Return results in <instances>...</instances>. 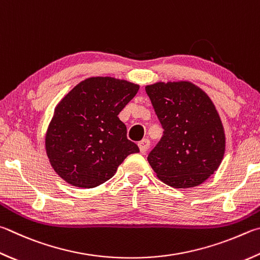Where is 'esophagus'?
Instances as JSON below:
<instances>
[{"label": "esophagus", "instance_id": "esophagus-1", "mask_svg": "<svg viewBox=\"0 0 260 260\" xmlns=\"http://www.w3.org/2000/svg\"><path fill=\"white\" fill-rule=\"evenodd\" d=\"M139 148L141 153H146L150 148V141L148 139H144L139 143Z\"/></svg>", "mask_w": 260, "mask_h": 260}]
</instances>
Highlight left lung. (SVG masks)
<instances>
[{
    "label": "left lung",
    "instance_id": "1",
    "mask_svg": "<svg viewBox=\"0 0 260 260\" xmlns=\"http://www.w3.org/2000/svg\"><path fill=\"white\" fill-rule=\"evenodd\" d=\"M164 135L148 155L150 166L167 185H200L219 167L225 133L210 98L190 82L145 86Z\"/></svg>",
    "mask_w": 260,
    "mask_h": 260
}]
</instances>
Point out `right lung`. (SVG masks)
Wrapping results in <instances>:
<instances>
[{"label": "right lung", "instance_id": "obj_1", "mask_svg": "<svg viewBox=\"0 0 260 260\" xmlns=\"http://www.w3.org/2000/svg\"><path fill=\"white\" fill-rule=\"evenodd\" d=\"M139 88L122 79L91 77L58 103L45 149L61 178L77 187H95L115 175L127 155L140 152L118 118Z\"/></svg>", "mask_w": 260, "mask_h": 260}]
</instances>
